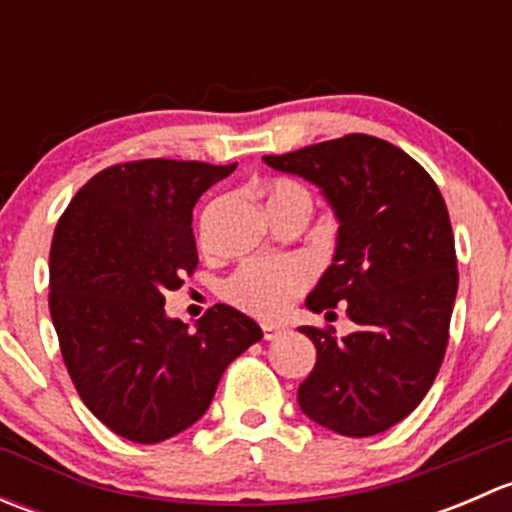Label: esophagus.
Listing matches in <instances>:
<instances>
[{
	"label": "esophagus",
	"mask_w": 512,
	"mask_h": 512,
	"mask_svg": "<svg viewBox=\"0 0 512 512\" xmlns=\"http://www.w3.org/2000/svg\"><path fill=\"white\" fill-rule=\"evenodd\" d=\"M262 334H265V339H267V342H270V339L280 337L282 329L275 327V324H262Z\"/></svg>",
	"instance_id": "1"
}]
</instances>
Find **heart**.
I'll use <instances>...</instances> for the list:
<instances>
[{"label": "heart", "instance_id": "heart-1", "mask_svg": "<svg viewBox=\"0 0 512 512\" xmlns=\"http://www.w3.org/2000/svg\"><path fill=\"white\" fill-rule=\"evenodd\" d=\"M272 200H304L309 193L297 183L280 180L272 185ZM309 285V267L299 260H250L223 282V297L232 307L260 319L280 317L292 299Z\"/></svg>", "mask_w": 512, "mask_h": 512}]
</instances>
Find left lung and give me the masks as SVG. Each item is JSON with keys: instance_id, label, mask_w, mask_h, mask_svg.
Returning <instances> with one entry per match:
<instances>
[{"instance_id": "left-lung-1", "label": "left lung", "mask_w": 512, "mask_h": 512, "mask_svg": "<svg viewBox=\"0 0 512 512\" xmlns=\"http://www.w3.org/2000/svg\"><path fill=\"white\" fill-rule=\"evenodd\" d=\"M265 163L332 205L337 250L307 307L329 317L342 304L356 324L342 339L334 327H299L317 349L299 409L342 436H376L421 404L446 354L458 270L441 190L409 153L364 133Z\"/></svg>"}]
</instances>
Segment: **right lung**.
<instances>
[{
    "label": "right lung",
    "instance_id": "1",
    "mask_svg": "<svg viewBox=\"0 0 512 512\" xmlns=\"http://www.w3.org/2000/svg\"><path fill=\"white\" fill-rule=\"evenodd\" d=\"M232 165L148 158L96 173L71 198L49 252V312L81 401L103 426L160 443L208 411L232 359L262 339L215 304L188 324L165 292L198 267L193 208Z\"/></svg>",
    "mask_w": 512,
    "mask_h": 512
}]
</instances>
